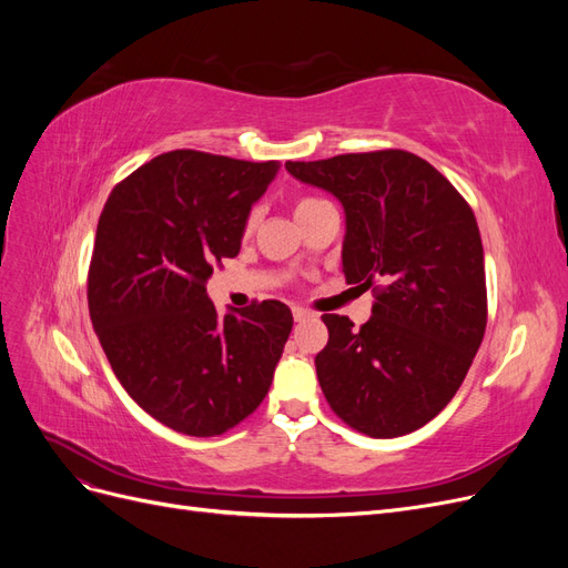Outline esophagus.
<instances>
[{"instance_id": "34e87169", "label": "esophagus", "mask_w": 568, "mask_h": 568, "mask_svg": "<svg viewBox=\"0 0 568 568\" xmlns=\"http://www.w3.org/2000/svg\"><path fill=\"white\" fill-rule=\"evenodd\" d=\"M311 317H313L311 311H305V307H294V320L296 322H305V320H311Z\"/></svg>"}]
</instances>
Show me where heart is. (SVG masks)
I'll return each instance as SVG.
<instances>
[{"instance_id": "heart-1", "label": "heart", "mask_w": 568, "mask_h": 568, "mask_svg": "<svg viewBox=\"0 0 568 568\" xmlns=\"http://www.w3.org/2000/svg\"><path fill=\"white\" fill-rule=\"evenodd\" d=\"M322 201L320 199H311V196H305V199H298L296 201V205H294V215H296V220H301L305 213H311L315 205H320ZM255 213H251L248 217H246V222H244V234H251L253 232V227H255Z\"/></svg>"}]
</instances>
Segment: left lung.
I'll return each instance as SVG.
<instances>
[{
	"instance_id": "left-lung-1",
	"label": "left lung",
	"mask_w": 568,
	"mask_h": 568,
	"mask_svg": "<svg viewBox=\"0 0 568 568\" xmlns=\"http://www.w3.org/2000/svg\"><path fill=\"white\" fill-rule=\"evenodd\" d=\"M286 170L341 201L343 274L374 291L359 329L322 315L329 341L315 367L324 398L365 436L417 432L453 400L486 334L474 211L432 163L400 149L288 161Z\"/></svg>"
}]
</instances>
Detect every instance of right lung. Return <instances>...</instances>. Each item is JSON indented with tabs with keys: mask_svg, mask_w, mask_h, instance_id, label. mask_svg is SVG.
Returning <instances> with one entry per match:
<instances>
[{
	"mask_svg": "<svg viewBox=\"0 0 568 568\" xmlns=\"http://www.w3.org/2000/svg\"><path fill=\"white\" fill-rule=\"evenodd\" d=\"M277 173V161L168 151L118 182L101 211L94 332L130 398L178 434H225L270 390L291 311L263 301L220 317L205 282L242 248L251 205Z\"/></svg>",
	"mask_w": 568,
	"mask_h": 568,
	"instance_id": "right-lung-1",
	"label": "right lung"
}]
</instances>
